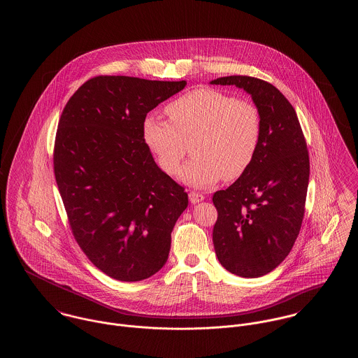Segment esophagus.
<instances>
[{
  "instance_id": "esophagus-1",
  "label": "esophagus",
  "mask_w": 358,
  "mask_h": 358,
  "mask_svg": "<svg viewBox=\"0 0 358 358\" xmlns=\"http://www.w3.org/2000/svg\"><path fill=\"white\" fill-rule=\"evenodd\" d=\"M204 199V194H201V193H199V192H193V190H192V192L189 193V200H190L192 204H197V203L203 201Z\"/></svg>"
}]
</instances>
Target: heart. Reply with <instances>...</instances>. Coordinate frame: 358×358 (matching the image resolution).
I'll return each instance as SVG.
<instances>
[{
    "label": "heart",
    "instance_id": "obj_1",
    "mask_svg": "<svg viewBox=\"0 0 358 358\" xmlns=\"http://www.w3.org/2000/svg\"><path fill=\"white\" fill-rule=\"evenodd\" d=\"M171 120L149 117L143 139L168 174L180 169L193 142L196 154L180 173L192 187L235 181L250 169L260 148L263 118L248 99L210 87L196 88L166 107Z\"/></svg>",
    "mask_w": 358,
    "mask_h": 358
}]
</instances>
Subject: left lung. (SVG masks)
I'll return each mask as SVG.
<instances>
[{
  "mask_svg": "<svg viewBox=\"0 0 358 358\" xmlns=\"http://www.w3.org/2000/svg\"><path fill=\"white\" fill-rule=\"evenodd\" d=\"M210 83L245 90L263 118L252 165L212 199L217 209L212 236L219 262L229 273L259 278L286 259L299 235L310 174L306 139L294 107L271 83L245 75Z\"/></svg>",
  "mask_w": 358,
  "mask_h": 358,
  "instance_id": "left-lung-1",
  "label": "left lung"
}]
</instances>
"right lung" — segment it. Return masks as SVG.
Listing matches in <instances>:
<instances>
[{
  "mask_svg": "<svg viewBox=\"0 0 358 358\" xmlns=\"http://www.w3.org/2000/svg\"><path fill=\"white\" fill-rule=\"evenodd\" d=\"M181 82L95 76L59 120L53 171L72 235L91 263L122 282L143 280L168 260L187 193L154 162L143 139L149 111Z\"/></svg>",
  "mask_w": 358,
  "mask_h": 358,
  "instance_id": "obj_1",
  "label": "right lung"
}]
</instances>
